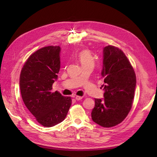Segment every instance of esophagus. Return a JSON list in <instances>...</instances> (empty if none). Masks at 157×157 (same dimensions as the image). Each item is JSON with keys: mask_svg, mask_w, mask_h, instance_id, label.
Listing matches in <instances>:
<instances>
[{"mask_svg": "<svg viewBox=\"0 0 157 157\" xmlns=\"http://www.w3.org/2000/svg\"><path fill=\"white\" fill-rule=\"evenodd\" d=\"M82 96H75V100H77V101H80L81 99H82Z\"/></svg>", "mask_w": 157, "mask_h": 157, "instance_id": "1", "label": "esophagus"}]
</instances>
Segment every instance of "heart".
<instances>
[{
  "instance_id": "heart-1",
  "label": "heart",
  "mask_w": 157,
  "mask_h": 157,
  "mask_svg": "<svg viewBox=\"0 0 157 157\" xmlns=\"http://www.w3.org/2000/svg\"><path fill=\"white\" fill-rule=\"evenodd\" d=\"M77 56L82 65L90 64V63L94 64V56H93L92 52L88 50H82L78 53Z\"/></svg>"
}]
</instances>
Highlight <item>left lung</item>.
<instances>
[{
    "label": "left lung",
    "mask_w": 157,
    "mask_h": 157,
    "mask_svg": "<svg viewBox=\"0 0 157 157\" xmlns=\"http://www.w3.org/2000/svg\"><path fill=\"white\" fill-rule=\"evenodd\" d=\"M104 98H95L91 115L93 121L105 128L121 123L132 106L136 86L134 68L119 48L106 46L103 48Z\"/></svg>",
    "instance_id": "left-lung-1"
}]
</instances>
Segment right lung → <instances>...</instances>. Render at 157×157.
<instances>
[{
  "mask_svg": "<svg viewBox=\"0 0 157 157\" xmlns=\"http://www.w3.org/2000/svg\"><path fill=\"white\" fill-rule=\"evenodd\" d=\"M60 52L59 46L38 50L28 59L20 74L23 102L36 121L47 128L62 122L71 105V97L51 92L61 67Z\"/></svg>",
  "mask_w": 157,
  "mask_h": 157,
  "instance_id": "1",
  "label": "right lung"
}]
</instances>
